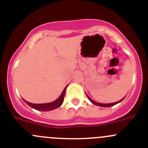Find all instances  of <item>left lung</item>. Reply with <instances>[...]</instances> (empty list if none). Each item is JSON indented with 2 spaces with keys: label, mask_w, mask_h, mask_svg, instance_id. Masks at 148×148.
I'll return each instance as SVG.
<instances>
[{
  "label": "left lung",
  "mask_w": 148,
  "mask_h": 148,
  "mask_svg": "<svg viewBox=\"0 0 148 148\" xmlns=\"http://www.w3.org/2000/svg\"><path fill=\"white\" fill-rule=\"evenodd\" d=\"M86 97H87V98H88V99H89V100L90 101V102H92V104H95V105H97V106H99V107H112V106L115 105V104H118V103H120V102H122V101L124 99H125V97H126V96H125V97H124V98H122V99H121V100L118 101V102H113V103H108V104H104V103H99V102H95V101H94L93 99H91V98L89 97L87 95H86Z\"/></svg>",
  "instance_id": "obj_1"
}]
</instances>
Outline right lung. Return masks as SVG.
Masks as SVG:
<instances>
[{
  "label": "right lung",
  "instance_id": "1",
  "mask_svg": "<svg viewBox=\"0 0 148 148\" xmlns=\"http://www.w3.org/2000/svg\"><path fill=\"white\" fill-rule=\"evenodd\" d=\"M67 86L64 89L63 92L61 94V95L59 96V97L58 99H56V100L53 101V102H49V103H43V104H34V103L28 102L27 101H26L25 99H23L25 102L28 104L29 107H31V108L35 109V110H38V111H44V112H48V111H51V110H55V109L58 108V107H60L62 104V103L64 102V95H65V92Z\"/></svg>",
  "mask_w": 148,
  "mask_h": 148
}]
</instances>
